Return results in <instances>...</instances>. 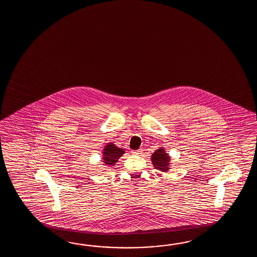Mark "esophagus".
<instances>
[{"instance_id": "1", "label": "esophagus", "mask_w": 257, "mask_h": 257, "mask_svg": "<svg viewBox=\"0 0 257 257\" xmlns=\"http://www.w3.org/2000/svg\"><path fill=\"white\" fill-rule=\"evenodd\" d=\"M132 153H134V154H136V155H140V154H142V150H137V151H132Z\"/></svg>"}]
</instances>
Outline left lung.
Here are the masks:
<instances>
[{"mask_svg": "<svg viewBox=\"0 0 257 257\" xmlns=\"http://www.w3.org/2000/svg\"><path fill=\"white\" fill-rule=\"evenodd\" d=\"M170 161L171 158L169 155L165 153L164 148H160L152 155V162L154 168L162 172H167L170 169Z\"/></svg>", "mask_w": 257, "mask_h": 257, "instance_id": "8db88e82", "label": "left lung"}]
</instances>
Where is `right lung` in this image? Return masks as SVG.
I'll use <instances>...</instances> for the list:
<instances>
[{
  "label": "right lung",
  "instance_id": "add662e5",
  "mask_svg": "<svg viewBox=\"0 0 257 257\" xmlns=\"http://www.w3.org/2000/svg\"><path fill=\"white\" fill-rule=\"evenodd\" d=\"M124 153L123 149L116 147L113 143H107L103 151V163L107 166H114Z\"/></svg>",
  "mask_w": 257,
  "mask_h": 257
}]
</instances>
